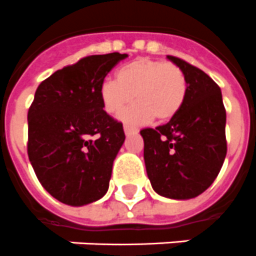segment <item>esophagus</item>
<instances>
[{
	"label": "esophagus",
	"mask_w": 256,
	"mask_h": 256,
	"mask_svg": "<svg viewBox=\"0 0 256 256\" xmlns=\"http://www.w3.org/2000/svg\"><path fill=\"white\" fill-rule=\"evenodd\" d=\"M124 132H126V136H130V134H138V130H134V128H132V126H124Z\"/></svg>",
	"instance_id": "esophagus-1"
}]
</instances>
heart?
<instances>
[{"instance_id":"1","label":"heart","mask_w":256,"mask_h":256,"mask_svg":"<svg viewBox=\"0 0 256 256\" xmlns=\"http://www.w3.org/2000/svg\"><path fill=\"white\" fill-rule=\"evenodd\" d=\"M118 79H104L100 99L108 114H115L138 99L118 118L130 126L148 124L156 118L166 122L182 107L188 91L185 74L173 63L149 58L134 59L118 70Z\"/></svg>"}]
</instances>
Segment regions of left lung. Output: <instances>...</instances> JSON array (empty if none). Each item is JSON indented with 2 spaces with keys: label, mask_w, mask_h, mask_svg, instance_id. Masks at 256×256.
<instances>
[{
  "label": "left lung",
  "mask_w": 256,
  "mask_h": 256,
  "mask_svg": "<svg viewBox=\"0 0 256 256\" xmlns=\"http://www.w3.org/2000/svg\"><path fill=\"white\" fill-rule=\"evenodd\" d=\"M185 74L188 91L182 107L169 122L140 132L144 161L153 190L172 200H190L204 193L224 165L226 110L220 88L197 67L166 56Z\"/></svg>",
  "instance_id": "8db88e82"
}]
</instances>
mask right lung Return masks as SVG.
I'll return each instance as SVG.
<instances>
[{"instance_id":"1","label":"right lung","mask_w":256,"mask_h":256,"mask_svg":"<svg viewBox=\"0 0 256 256\" xmlns=\"http://www.w3.org/2000/svg\"><path fill=\"white\" fill-rule=\"evenodd\" d=\"M126 56H86L36 88L28 114V160L42 186L62 204L88 205L107 193L126 134L103 110L99 90Z\"/></svg>"}]
</instances>
